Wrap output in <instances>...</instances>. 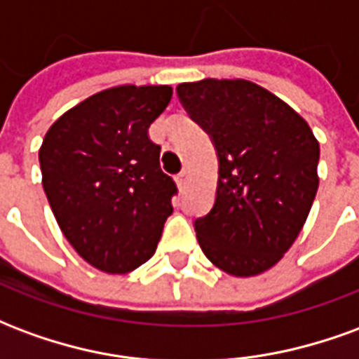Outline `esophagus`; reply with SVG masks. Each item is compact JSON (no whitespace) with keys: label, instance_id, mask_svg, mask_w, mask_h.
<instances>
[{"label":"esophagus","instance_id":"1","mask_svg":"<svg viewBox=\"0 0 359 359\" xmlns=\"http://www.w3.org/2000/svg\"><path fill=\"white\" fill-rule=\"evenodd\" d=\"M187 179H188V172L187 171H180L179 175H177V184H179V188L182 190V188L187 187Z\"/></svg>","mask_w":359,"mask_h":359}]
</instances>
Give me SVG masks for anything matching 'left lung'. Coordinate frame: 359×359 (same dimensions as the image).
Listing matches in <instances>:
<instances>
[{
  "mask_svg": "<svg viewBox=\"0 0 359 359\" xmlns=\"http://www.w3.org/2000/svg\"><path fill=\"white\" fill-rule=\"evenodd\" d=\"M177 95L210 134L219 161L213 208L194 221L200 248L229 275L264 273L292 246L311 210L316 136L290 105L250 81L184 82Z\"/></svg>",
  "mask_w": 359,
  "mask_h": 359,
  "instance_id": "8db88e82",
  "label": "left lung"
}]
</instances>
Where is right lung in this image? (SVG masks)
Listing matches in <instances>:
<instances>
[{"mask_svg": "<svg viewBox=\"0 0 359 359\" xmlns=\"http://www.w3.org/2000/svg\"><path fill=\"white\" fill-rule=\"evenodd\" d=\"M171 86H117L69 109L40 148L43 192L79 256L105 273H128L154 256L175 180L148 128Z\"/></svg>", "mask_w": 359, "mask_h": 359, "instance_id": "obj_1", "label": "right lung"}]
</instances>
